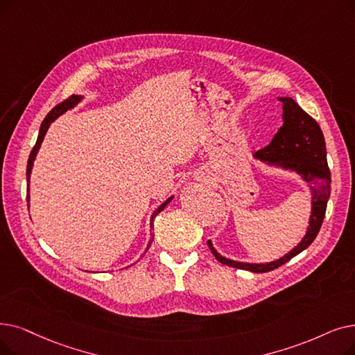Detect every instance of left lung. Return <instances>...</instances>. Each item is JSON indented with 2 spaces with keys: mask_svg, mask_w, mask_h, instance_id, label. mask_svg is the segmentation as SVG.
I'll return each mask as SVG.
<instances>
[{
  "mask_svg": "<svg viewBox=\"0 0 355 355\" xmlns=\"http://www.w3.org/2000/svg\"><path fill=\"white\" fill-rule=\"evenodd\" d=\"M279 100L283 103V126L274 135L270 145L257 150L254 157L271 165L296 171L306 182H309L312 186V214L309 227L302 242L295 250L272 263L248 264L227 259L216 252L211 242L207 241L211 254L219 263L252 272L272 271L304 251L319 234L331 196V171L327 161V145L318 121L307 114L293 98L283 97Z\"/></svg>",
  "mask_w": 355,
  "mask_h": 355,
  "instance_id": "left-lung-1",
  "label": "left lung"
}]
</instances>
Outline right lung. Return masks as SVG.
<instances>
[{
    "instance_id": "add662e5",
    "label": "right lung",
    "mask_w": 355,
    "mask_h": 355,
    "mask_svg": "<svg viewBox=\"0 0 355 355\" xmlns=\"http://www.w3.org/2000/svg\"><path fill=\"white\" fill-rule=\"evenodd\" d=\"M81 100V97H78V96H71L69 98H67L65 101H62V103H59L58 105H55L53 109L48 113V116L44 117V120L42 121V125H40V130H39V136H37V141H36V145L33 146V149H32V152H30V157H28V161H27V169H26V175H27V186H28V180H30V173H32V166H33V161H35V158H36V153H37V150H39V148H40V145H42V142H43V137H44V135H46V132H48V129H49V126H51V123L56 119V117H59L60 114H64L67 110H69V109H72V107L78 103ZM27 191H28V189H27ZM173 200V197H169L168 200H165V202L155 210L153 211V214H152V218H150V227L153 226V219L157 218V216L164 210V207L171 202ZM27 202H28V193H27ZM150 242H152V239H150ZM150 242H149V245H150Z\"/></svg>"
}]
</instances>
